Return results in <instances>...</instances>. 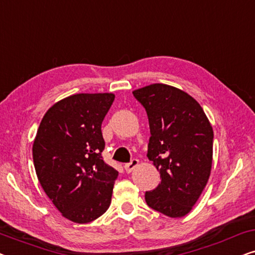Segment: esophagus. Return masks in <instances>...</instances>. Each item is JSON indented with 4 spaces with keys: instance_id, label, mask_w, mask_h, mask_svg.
<instances>
[{
    "instance_id": "obj_1",
    "label": "esophagus",
    "mask_w": 255,
    "mask_h": 255,
    "mask_svg": "<svg viewBox=\"0 0 255 255\" xmlns=\"http://www.w3.org/2000/svg\"><path fill=\"white\" fill-rule=\"evenodd\" d=\"M138 165H139L138 160L137 159H132L131 162H128L124 166V168H125V170H127V173H131L132 170H133Z\"/></svg>"
}]
</instances>
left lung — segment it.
Instances as JSON below:
<instances>
[{"mask_svg":"<svg viewBox=\"0 0 255 255\" xmlns=\"http://www.w3.org/2000/svg\"><path fill=\"white\" fill-rule=\"evenodd\" d=\"M145 108L151 137L147 158L160 173L159 186L146 191V203L168 217H183L207 186L214 131L195 99L175 87L154 83L134 90Z\"/></svg>","mask_w":255,"mask_h":255,"instance_id":"obj_1","label":"left lung"}]
</instances>
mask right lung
<instances>
[{"instance_id":"obj_1","label":"right lung","mask_w":255,"mask_h":255,"mask_svg":"<svg viewBox=\"0 0 255 255\" xmlns=\"http://www.w3.org/2000/svg\"><path fill=\"white\" fill-rule=\"evenodd\" d=\"M111 93L75 94L44 115L32 146L34 169L55 208L69 221H95L111 203L118 172L102 158L101 125Z\"/></svg>"}]
</instances>
